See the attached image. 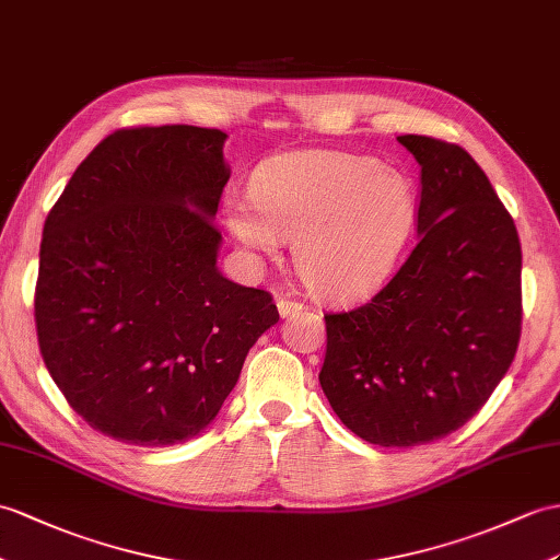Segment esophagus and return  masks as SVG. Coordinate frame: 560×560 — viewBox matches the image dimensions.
Here are the masks:
<instances>
[{
    "label": "esophagus",
    "instance_id": "1",
    "mask_svg": "<svg viewBox=\"0 0 560 560\" xmlns=\"http://www.w3.org/2000/svg\"><path fill=\"white\" fill-rule=\"evenodd\" d=\"M302 308H304V304L296 302V299H290V296H284V294L278 296V311H280L282 318H290V316H294L296 311H302Z\"/></svg>",
    "mask_w": 560,
    "mask_h": 560
}]
</instances>
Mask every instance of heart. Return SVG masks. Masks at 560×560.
<instances>
[{
	"instance_id": "heart-1",
	"label": "heart",
	"mask_w": 560,
	"mask_h": 560,
	"mask_svg": "<svg viewBox=\"0 0 560 560\" xmlns=\"http://www.w3.org/2000/svg\"><path fill=\"white\" fill-rule=\"evenodd\" d=\"M416 215L406 173L337 149H302L266 161L249 199L223 201L225 225L244 249L276 256L292 237L306 288L330 302L373 292L404 249Z\"/></svg>"
}]
</instances>
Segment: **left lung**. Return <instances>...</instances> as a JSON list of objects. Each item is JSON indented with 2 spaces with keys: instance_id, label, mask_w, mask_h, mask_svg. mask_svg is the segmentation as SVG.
<instances>
[{
  "instance_id": "8db88e82",
  "label": "left lung",
  "mask_w": 560,
  "mask_h": 560,
  "mask_svg": "<svg viewBox=\"0 0 560 560\" xmlns=\"http://www.w3.org/2000/svg\"><path fill=\"white\" fill-rule=\"evenodd\" d=\"M420 163L418 244L371 302L325 313L320 387L361 440L416 446L480 411L523 323L521 240L466 149L397 138Z\"/></svg>"
}]
</instances>
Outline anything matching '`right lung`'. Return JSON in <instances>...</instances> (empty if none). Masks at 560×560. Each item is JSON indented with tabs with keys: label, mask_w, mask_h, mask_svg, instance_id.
<instances>
[{
	"label": "right lung",
	"mask_w": 560,
	"mask_h": 560,
	"mask_svg": "<svg viewBox=\"0 0 560 560\" xmlns=\"http://www.w3.org/2000/svg\"><path fill=\"white\" fill-rule=\"evenodd\" d=\"M225 138L197 126L116 130L45 221L37 345L66 401L106 438H197L280 318L266 290L215 266Z\"/></svg>",
	"instance_id": "add662e5"
}]
</instances>
